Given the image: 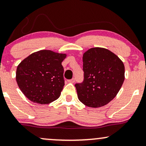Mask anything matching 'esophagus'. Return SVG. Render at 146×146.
I'll list each match as a JSON object with an SVG mask.
<instances>
[{
    "instance_id": "34e87169",
    "label": "esophagus",
    "mask_w": 146,
    "mask_h": 146,
    "mask_svg": "<svg viewBox=\"0 0 146 146\" xmlns=\"http://www.w3.org/2000/svg\"><path fill=\"white\" fill-rule=\"evenodd\" d=\"M75 81V78H73L72 79H69V80H68V82L71 83V84H74Z\"/></svg>"
}]
</instances>
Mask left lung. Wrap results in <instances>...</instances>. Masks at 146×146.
I'll return each instance as SVG.
<instances>
[{"label": "left lung", "mask_w": 146, "mask_h": 146, "mask_svg": "<svg viewBox=\"0 0 146 146\" xmlns=\"http://www.w3.org/2000/svg\"><path fill=\"white\" fill-rule=\"evenodd\" d=\"M84 79L76 84L77 97L91 108L104 106L112 100L125 80V66L114 53L104 48H92L83 54Z\"/></svg>", "instance_id": "obj_1"}]
</instances>
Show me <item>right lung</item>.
I'll return each instance as SVG.
<instances>
[{"label": "right lung", "instance_id": "add662e5", "mask_svg": "<svg viewBox=\"0 0 146 146\" xmlns=\"http://www.w3.org/2000/svg\"><path fill=\"white\" fill-rule=\"evenodd\" d=\"M67 54L50 50L32 53L17 66L16 81L33 102L48 104L60 97L64 86L62 62Z\"/></svg>", "mask_w": 146, "mask_h": 146}]
</instances>
